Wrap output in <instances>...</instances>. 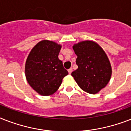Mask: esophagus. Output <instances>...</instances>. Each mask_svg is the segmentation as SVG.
<instances>
[{"instance_id": "1", "label": "esophagus", "mask_w": 131, "mask_h": 131, "mask_svg": "<svg viewBox=\"0 0 131 131\" xmlns=\"http://www.w3.org/2000/svg\"><path fill=\"white\" fill-rule=\"evenodd\" d=\"M68 71H69V73L71 74L72 73V71H73V69H72V68H70L68 70Z\"/></svg>"}]
</instances>
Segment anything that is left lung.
I'll return each mask as SVG.
<instances>
[{
    "label": "left lung",
    "instance_id": "1",
    "mask_svg": "<svg viewBox=\"0 0 131 131\" xmlns=\"http://www.w3.org/2000/svg\"><path fill=\"white\" fill-rule=\"evenodd\" d=\"M78 58V69L72 72L73 76L84 91L97 93L106 86L112 75V67L107 56L96 43L86 41L74 45Z\"/></svg>",
    "mask_w": 131,
    "mask_h": 131
}]
</instances>
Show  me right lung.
<instances>
[{
    "label": "right lung",
    "instance_id": "right-lung-1",
    "mask_svg": "<svg viewBox=\"0 0 131 131\" xmlns=\"http://www.w3.org/2000/svg\"><path fill=\"white\" fill-rule=\"evenodd\" d=\"M61 45L50 41H41L32 48L26 62L25 73L28 84L43 96L54 93L67 75L58 54Z\"/></svg>",
    "mask_w": 131,
    "mask_h": 131
}]
</instances>
